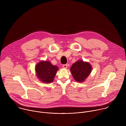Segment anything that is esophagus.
Masks as SVG:
<instances>
[{
  "label": "esophagus",
  "instance_id": "34e87169",
  "mask_svg": "<svg viewBox=\"0 0 126 126\" xmlns=\"http://www.w3.org/2000/svg\"><path fill=\"white\" fill-rule=\"evenodd\" d=\"M63 67L65 69H66L67 68V64H64L63 65Z\"/></svg>",
  "mask_w": 126,
  "mask_h": 126
}]
</instances>
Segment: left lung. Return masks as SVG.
Returning a JSON list of instances; mask_svg holds the SVG:
<instances>
[{"label": "left lung", "mask_w": 126, "mask_h": 126, "mask_svg": "<svg viewBox=\"0 0 126 126\" xmlns=\"http://www.w3.org/2000/svg\"><path fill=\"white\" fill-rule=\"evenodd\" d=\"M92 67L90 63L79 60L70 68L71 73L74 80L79 83L83 82L91 74Z\"/></svg>", "instance_id": "1"}]
</instances>
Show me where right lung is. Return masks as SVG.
<instances>
[{
    "instance_id": "obj_1",
    "label": "right lung",
    "mask_w": 126,
    "mask_h": 126,
    "mask_svg": "<svg viewBox=\"0 0 126 126\" xmlns=\"http://www.w3.org/2000/svg\"><path fill=\"white\" fill-rule=\"evenodd\" d=\"M58 70L57 66L52 65L49 61L46 60L40 61L36 64L35 68L37 78L46 84L50 83L54 81Z\"/></svg>"
}]
</instances>
